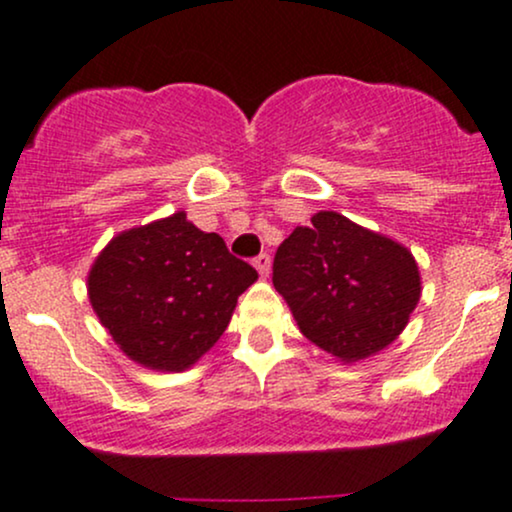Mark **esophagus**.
<instances>
[{"instance_id":"obj_1","label":"esophagus","mask_w":512,"mask_h":512,"mask_svg":"<svg viewBox=\"0 0 512 512\" xmlns=\"http://www.w3.org/2000/svg\"><path fill=\"white\" fill-rule=\"evenodd\" d=\"M252 264H255V269L260 272V276H269V272H272V257H269L267 252L257 255L255 260H252Z\"/></svg>"}]
</instances>
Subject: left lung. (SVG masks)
I'll return each mask as SVG.
<instances>
[{"label":"left lung","instance_id":"8db88e82","mask_svg":"<svg viewBox=\"0 0 512 512\" xmlns=\"http://www.w3.org/2000/svg\"><path fill=\"white\" fill-rule=\"evenodd\" d=\"M272 272L301 332L344 363L395 342L421 298L411 252L337 211L298 226L276 250Z\"/></svg>","mask_w":512,"mask_h":512}]
</instances>
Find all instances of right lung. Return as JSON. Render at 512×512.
I'll list each match as a JSON object with an SVG mask.
<instances>
[{
    "mask_svg": "<svg viewBox=\"0 0 512 512\" xmlns=\"http://www.w3.org/2000/svg\"><path fill=\"white\" fill-rule=\"evenodd\" d=\"M255 279L221 236L178 211L110 240L88 272V298L132 361L178 373L219 342Z\"/></svg>",
    "mask_w": 512,
    "mask_h": 512,
    "instance_id": "add662e5",
    "label": "right lung"
}]
</instances>
